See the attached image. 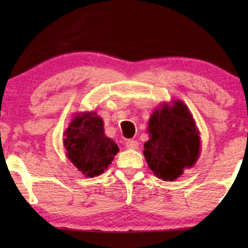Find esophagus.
<instances>
[{"label": "esophagus", "mask_w": 248, "mask_h": 248, "mask_svg": "<svg viewBox=\"0 0 248 248\" xmlns=\"http://www.w3.org/2000/svg\"><path fill=\"white\" fill-rule=\"evenodd\" d=\"M125 146H127V149H129V150H137L138 148H139V143L134 140H129L125 142Z\"/></svg>", "instance_id": "obj_1"}]
</instances>
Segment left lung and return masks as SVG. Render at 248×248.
I'll use <instances>...</instances> for the list:
<instances>
[{"mask_svg":"<svg viewBox=\"0 0 248 248\" xmlns=\"http://www.w3.org/2000/svg\"><path fill=\"white\" fill-rule=\"evenodd\" d=\"M150 139L144 157L157 178L173 182L198 161L201 149L199 130L187 105L171 100L159 105L148 123Z\"/></svg>","mask_w":248,"mask_h":248,"instance_id":"1","label":"left lung"}]
</instances>
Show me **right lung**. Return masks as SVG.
Wrapping results in <instances>:
<instances>
[{
    "label": "right lung",
    "instance_id": "right-lung-1",
    "mask_svg": "<svg viewBox=\"0 0 248 248\" xmlns=\"http://www.w3.org/2000/svg\"><path fill=\"white\" fill-rule=\"evenodd\" d=\"M64 137L66 156L85 177L103 174L119 152L115 141L105 134L104 121L96 111L77 112Z\"/></svg>",
    "mask_w": 248,
    "mask_h": 248
}]
</instances>
